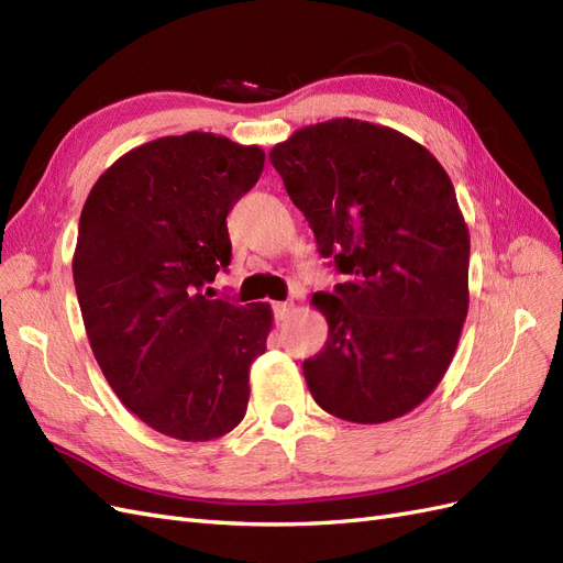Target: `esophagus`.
I'll return each mask as SVG.
<instances>
[{"label": "esophagus", "mask_w": 563, "mask_h": 563, "mask_svg": "<svg viewBox=\"0 0 563 563\" xmlns=\"http://www.w3.org/2000/svg\"><path fill=\"white\" fill-rule=\"evenodd\" d=\"M272 310H275V319L277 321H284L288 314H291V305H288V302H275V305H272Z\"/></svg>", "instance_id": "esophagus-1"}]
</instances>
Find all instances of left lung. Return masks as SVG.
Masks as SVG:
<instances>
[{
	"mask_svg": "<svg viewBox=\"0 0 563 563\" xmlns=\"http://www.w3.org/2000/svg\"><path fill=\"white\" fill-rule=\"evenodd\" d=\"M269 162L347 275L312 296L329 321L302 362L314 401L362 424L406 416L444 378L470 308V232L449 174L408 135L350 117L296 131Z\"/></svg>",
	"mask_w": 563,
	"mask_h": 563,
	"instance_id": "8db88e82",
	"label": "left lung"
}]
</instances>
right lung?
Here are the masks:
<instances>
[{"label":"right lung","instance_id":"right-lung-1","mask_svg":"<svg viewBox=\"0 0 563 563\" xmlns=\"http://www.w3.org/2000/svg\"><path fill=\"white\" fill-rule=\"evenodd\" d=\"M265 152L225 135H164L119 157L79 216L73 275L84 329L131 413L180 441L232 432L272 329L267 302L201 291L232 258L225 218Z\"/></svg>","mask_w":563,"mask_h":563}]
</instances>
